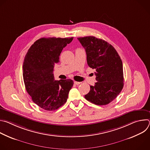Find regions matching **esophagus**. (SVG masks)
I'll list each match as a JSON object with an SVG mask.
<instances>
[{"label":"esophagus","instance_id":"obj_1","mask_svg":"<svg viewBox=\"0 0 150 150\" xmlns=\"http://www.w3.org/2000/svg\"><path fill=\"white\" fill-rule=\"evenodd\" d=\"M81 82H77V81H74V83L75 84V85H79V84H80Z\"/></svg>","mask_w":150,"mask_h":150}]
</instances>
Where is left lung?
I'll return each mask as SVG.
<instances>
[{
	"label": "left lung",
	"instance_id": "obj_1",
	"mask_svg": "<svg viewBox=\"0 0 150 150\" xmlns=\"http://www.w3.org/2000/svg\"><path fill=\"white\" fill-rule=\"evenodd\" d=\"M78 40L87 54L88 65L96 69L97 82L91 85L85 98L96 105H106L121 92L123 87L122 60L115 49L109 42L93 36L79 37Z\"/></svg>",
	"mask_w": 150,
	"mask_h": 150
}]
</instances>
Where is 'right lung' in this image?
I'll use <instances>...</instances> for the list:
<instances>
[{"label":"right lung","mask_w":150,"mask_h":150,"mask_svg":"<svg viewBox=\"0 0 150 150\" xmlns=\"http://www.w3.org/2000/svg\"><path fill=\"white\" fill-rule=\"evenodd\" d=\"M71 38H41L28 49L23 63L25 89L32 100L47 111L55 110L65 104L74 81L71 79L54 80L53 69L59 56Z\"/></svg>","instance_id":"obj_1"}]
</instances>
